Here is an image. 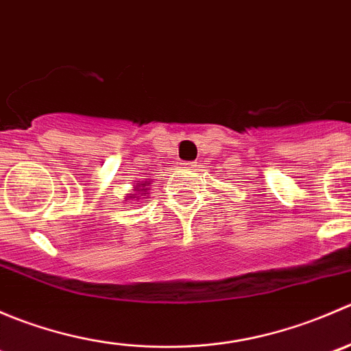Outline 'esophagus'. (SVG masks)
<instances>
[{
	"mask_svg": "<svg viewBox=\"0 0 351 351\" xmlns=\"http://www.w3.org/2000/svg\"><path fill=\"white\" fill-rule=\"evenodd\" d=\"M182 166H183V168H193L195 165H193V162H190V161H185V162H182Z\"/></svg>",
	"mask_w": 351,
	"mask_h": 351,
	"instance_id": "obj_1",
	"label": "esophagus"
}]
</instances>
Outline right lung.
Listing matches in <instances>:
<instances>
[{"instance_id":"right-lung-1","label":"right lung","mask_w":351,"mask_h":351,"mask_svg":"<svg viewBox=\"0 0 351 351\" xmlns=\"http://www.w3.org/2000/svg\"><path fill=\"white\" fill-rule=\"evenodd\" d=\"M144 185H149V183H144Z\"/></svg>"}]
</instances>
